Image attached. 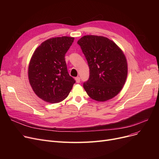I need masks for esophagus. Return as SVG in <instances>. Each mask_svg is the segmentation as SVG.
I'll return each instance as SVG.
<instances>
[{
	"label": "esophagus",
	"instance_id": "esophagus-1",
	"mask_svg": "<svg viewBox=\"0 0 159 159\" xmlns=\"http://www.w3.org/2000/svg\"><path fill=\"white\" fill-rule=\"evenodd\" d=\"M75 80H76V82L77 83H79L80 82V78L79 77H77L76 78H75Z\"/></svg>",
	"mask_w": 159,
	"mask_h": 159
}]
</instances>
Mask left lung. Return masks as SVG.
Wrapping results in <instances>:
<instances>
[{
	"instance_id": "obj_1",
	"label": "left lung",
	"mask_w": 159,
	"mask_h": 159,
	"mask_svg": "<svg viewBox=\"0 0 159 159\" xmlns=\"http://www.w3.org/2000/svg\"><path fill=\"white\" fill-rule=\"evenodd\" d=\"M77 44L89 68V77L83 83L88 95L101 102L115 97L124 85L128 75L126 58L122 50L102 36L86 35Z\"/></svg>"
}]
</instances>
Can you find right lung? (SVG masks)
<instances>
[{"mask_svg":"<svg viewBox=\"0 0 159 159\" xmlns=\"http://www.w3.org/2000/svg\"><path fill=\"white\" fill-rule=\"evenodd\" d=\"M73 40L70 37L48 39L32 55L28 68L30 83L35 94L46 102L62 101L75 83L65 61V54Z\"/></svg>","mask_w":159,"mask_h":159,"instance_id":"1","label":"right lung"}]
</instances>
